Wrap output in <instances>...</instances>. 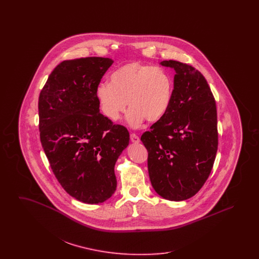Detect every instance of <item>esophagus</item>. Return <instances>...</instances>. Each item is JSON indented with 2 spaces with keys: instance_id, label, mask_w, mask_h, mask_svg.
Wrapping results in <instances>:
<instances>
[{
  "instance_id": "esophagus-1",
  "label": "esophagus",
  "mask_w": 259,
  "mask_h": 259,
  "mask_svg": "<svg viewBox=\"0 0 259 259\" xmlns=\"http://www.w3.org/2000/svg\"><path fill=\"white\" fill-rule=\"evenodd\" d=\"M130 139H131V141H132V143H139L140 142V138H139V136L136 135L135 133H131L130 134Z\"/></svg>"
}]
</instances>
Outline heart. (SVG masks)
Returning a JSON list of instances; mask_svg holds the SVG:
<instances>
[{
    "mask_svg": "<svg viewBox=\"0 0 259 259\" xmlns=\"http://www.w3.org/2000/svg\"><path fill=\"white\" fill-rule=\"evenodd\" d=\"M172 93V77L167 71L139 61L117 68L110 75V83L103 82L96 88L101 110L111 120L119 119L128 102L131 109L127 122L132 127L140 126L145 119H161L170 107Z\"/></svg>",
    "mask_w": 259,
    "mask_h": 259,
    "instance_id": "1",
    "label": "heart"
}]
</instances>
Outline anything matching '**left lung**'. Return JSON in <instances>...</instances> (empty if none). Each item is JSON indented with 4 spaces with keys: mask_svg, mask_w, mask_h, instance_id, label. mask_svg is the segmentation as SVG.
<instances>
[{
    "mask_svg": "<svg viewBox=\"0 0 259 259\" xmlns=\"http://www.w3.org/2000/svg\"><path fill=\"white\" fill-rule=\"evenodd\" d=\"M176 71L170 107L141 141L148 149L150 183L161 197L194 196L209 178L219 145L217 105L198 70L182 62L162 61Z\"/></svg>",
    "mask_w": 259,
    "mask_h": 259,
    "instance_id": "obj_1",
    "label": "left lung"
}]
</instances>
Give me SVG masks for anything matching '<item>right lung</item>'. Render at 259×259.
Segmentation results:
<instances>
[{
    "label": "right lung",
    "instance_id": "1",
    "mask_svg": "<svg viewBox=\"0 0 259 259\" xmlns=\"http://www.w3.org/2000/svg\"><path fill=\"white\" fill-rule=\"evenodd\" d=\"M113 61L85 57L61 62L38 97L39 138L50 167L72 197L98 204L116 189L114 165L129 132L99 111L96 88Z\"/></svg>",
    "mask_w": 259,
    "mask_h": 259
}]
</instances>
